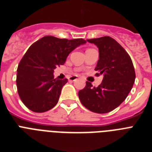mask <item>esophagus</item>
Segmentation results:
<instances>
[{
	"instance_id": "1",
	"label": "esophagus",
	"mask_w": 152,
	"mask_h": 152,
	"mask_svg": "<svg viewBox=\"0 0 152 152\" xmlns=\"http://www.w3.org/2000/svg\"><path fill=\"white\" fill-rule=\"evenodd\" d=\"M77 79H78V77H77L76 76H70L69 80V81H76Z\"/></svg>"
}]
</instances>
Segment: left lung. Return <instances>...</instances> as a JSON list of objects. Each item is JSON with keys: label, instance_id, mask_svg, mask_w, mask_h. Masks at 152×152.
Segmentation results:
<instances>
[{"label": "left lung", "instance_id": "1", "mask_svg": "<svg viewBox=\"0 0 152 152\" xmlns=\"http://www.w3.org/2000/svg\"><path fill=\"white\" fill-rule=\"evenodd\" d=\"M86 41L99 49L95 70L99 72L97 74H103L104 78L97 87H93L91 83L86 82L85 88L79 91V98L90 111L108 113L123 103L131 92L135 80L134 68L127 52L110 37Z\"/></svg>", "mask_w": 152, "mask_h": 152}]
</instances>
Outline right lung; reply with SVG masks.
Segmentation results:
<instances>
[{
	"label": "right lung",
	"instance_id": "right-lung-1",
	"mask_svg": "<svg viewBox=\"0 0 152 152\" xmlns=\"http://www.w3.org/2000/svg\"><path fill=\"white\" fill-rule=\"evenodd\" d=\"M86 43L83 39L45 36L29 47L17 69V88L23 104L37 113L54 107L67 79H54V69L63 65L70 52Z\"/></svg>",
	"mask_w": 152,
	"mask_h": 152
}]
</instances>
